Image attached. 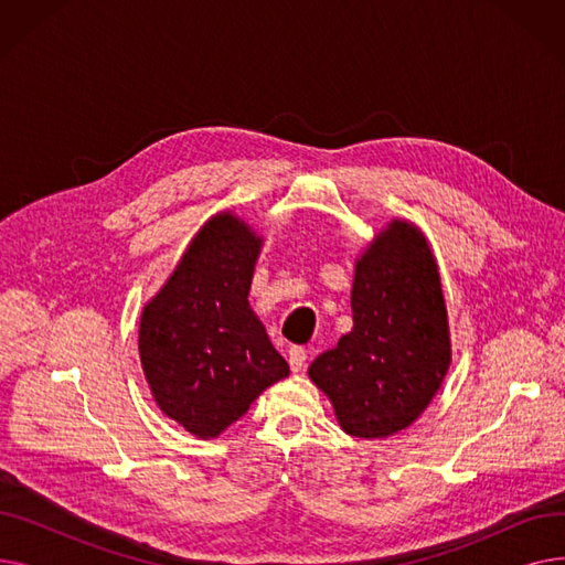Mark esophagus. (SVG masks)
<instances>
[{
	"mask_svg": "<svg viewBox=\"0 0 565 565\" xmlns=\"http://www.w3.org/2000/svg\"><path fill=\"white\" fill-rule=\"evenodd\" d=\"M288 364H290V369L298 373V371H302L305 366H307V350L302 348V345H292L290 350H288Z\"/></svg>",
	"mask_w": 565,
	"mask_h": 565,
	"instance_id": "1",
	"label": "esophagus"
}]
</instances>
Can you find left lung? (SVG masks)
<instances>
[{"mask_svg": "<svg viewBox=\"0 0 565 565\" xmlns=\"http://www.w3.org/2000/svg\"><path fill=\"white\" fill-rule=\"evenodd\" d=\"M354 328L309 366L352 437H390L428 407L451 362L437 265L419 228L392 222L358 260Z\"/></svg>", "mask_w": 565, "mask_h": 565, "instance_id": "1", "label": "left lung"}]
</instances>
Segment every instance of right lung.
Returning <instances> with one entry per match:
<instances>
[{
	"label": "right lung",
	"instance_id": "obj_1",
	"mask_svg": "<svg viewBox=\"0 0 565 565\" xmlns=\"http://www.w3.org/2000/svg\"><path fill=\"white\" fill-rule=\"evenodd\" d=\"M260 237L224 213L207 222L139 324V358L160 409L217 437L288 364L249 309Z\"/></svg>",
	"mask_w": 565,
	"mask_h": 565
}]
</instances>
